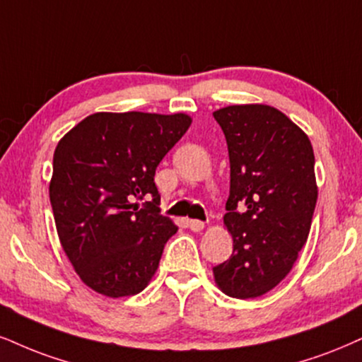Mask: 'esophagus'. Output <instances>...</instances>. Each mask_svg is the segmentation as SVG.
I'll list each match as a JSON object with an SVG mask.
<instances>
[{
  "label": "esophagus",
  "instance_id": "esophagus-1",
  "mask_svg": "<svg viewBox=\"0 0 362 362\" xmlns=\"http://www.w3.org/2000/svg\"><path fill=\"white\" fill-rule=\"evenodd\" d=\"M188 225L193 231H202L204 228V223L199 221V220H189Z\"/></svg>",
  "mask_w": 362,
  "mask_h": 362
}]
</instances>
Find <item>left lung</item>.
<instances>
[{"label": "left lung", "instance_id": "left-lung-1", "mask_svg": "<svg viewBox=\"0 0 362 362\" xmlns=\"http://www.w3.org/2000/svg\"><path fill=\"white\" fill-rule=\"evenodd\" d=\"M213 117L228 144L225 225L233 236V253L213 274L226 296L255 298L282 282L307 242L317 203L314 151L270 105H230Z\"/></svg>", "mask_w": 362, "mask_h": 362}]
</instances>
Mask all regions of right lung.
Here are the masks:
<instances>
[{
	"label": "right lung",
	"instance_id": "right-lung-1",
	"mask_svg": "<svg viewBox=\"0 0 362 362\" xmlns=\"http://www.w3.org/2000/svg\"><path fill=\"white\" fill-rule=\"evenodd\" d=\"M189 124L185 114L97 112L58 142L50 182L58 238L102 296H136L158 270L177 226L160 215L156 168Z\"/></svg>",
	"mask_w": 362,
	"mask_h": 362
}]
</instances>
